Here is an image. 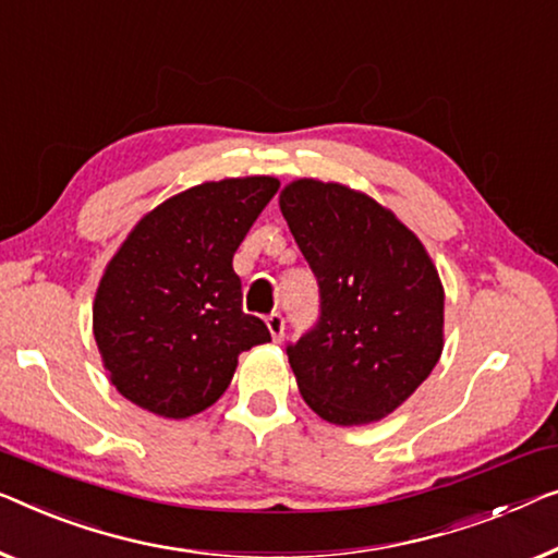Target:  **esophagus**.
I'll list each match as a JSON object with an SVG mask.
<instances>
[{
	"instance_id": "esophagus-1",
	"label": "esophagus",
	"mask_w": 558,
	"mask_h": 558,
	"mask_svg": "<svg viewBox=\"0 0 558 558\" xmlns=\"http://www.w3.org/2000/svg\"><path fill=\"white\" fill-rule=\"evenodd\" d=\"M266 327H269L271 337L277 339V342H281V337H284V317H281L279 312H271L269 317H266Z\"/></svg>"
}]
</instances>
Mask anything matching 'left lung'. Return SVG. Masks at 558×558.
<instances>
[{
  "mask_svg": "<svg viewBox=\"0 0 558 558\" xmlns=\"http://www.w3.org/2000/svg\"><path fill=\"white\" fill-rule=\"evenodd\" d=\"M279 208L322 299L317 327L287 347L299 392L327 423H375L438 365V269L390 208L350 185L296 179Z\"/></svg>",
  "mask_w": 558,
  "mask_h": 558,
  "instance_id": "left-lung-1",
  "label": "left lung"
}]
</instances>
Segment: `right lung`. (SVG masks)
<instances>
[{
	"label": "right lung",
	"instance_id": "add662e5",
	"mask_svg": "<svg viewBox=\"0 0 558 558\" xmlns=\"http://www.w3.org/2000/svg\"><path fill=\"white\" fill-rule=\"evenodd\" d=\"M279 189L271 175L208 181L133 226L105 266L93 335L118 392L160 417L211 408L239 354L271 342L241 310L233 254Z\"/></svg>",
	"mask_w": 558,
	"mask_h": 558
}]
</instances>
